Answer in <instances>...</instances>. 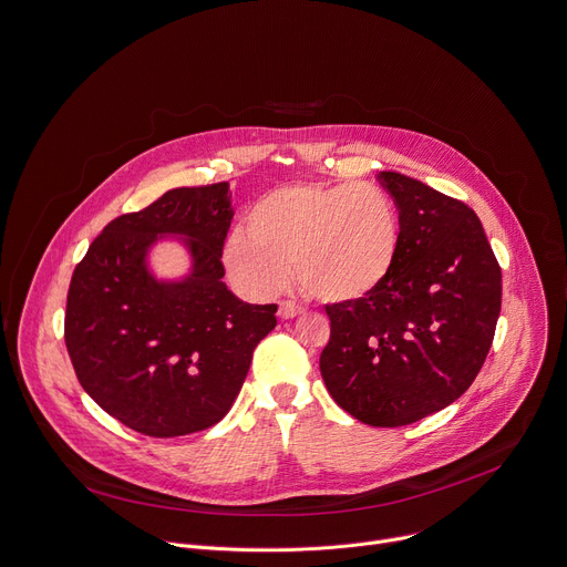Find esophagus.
<instances>
[{"label": "esophagus", "instance_id": "1", "mask_svg": "<svg viewBox=\"0 0 567 567\" xmlns=\"http://www.w3.org/2000/svg\"><path fill=\"white\" fill-rule=\"evenodd\" d=\"M297 316H301V306H295L292 301H281L279 303V318L281 320H295Z\"/></svg>", "mask_w": 567, "mask_h": 567}]
</instances>
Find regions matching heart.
Returning <instances> with one entry per match:
<instances>
[{"label": "heart", "mask_w": 567, "mask_h": 567, "mask_svg": "<svg viewBox=\"0 0 567 567\" xmlns=\"http://www.w3.org/2000/svg\"><path fill=\"white\" fill-rule=\"evenodd\" d=\"M401 249V216L385 188L369 182L290 184L249 207L245 231L223 245L231 281L270 297L288 279L318 301L351 303L379 290Z\"/></svg>", "instance_id": "obj_1"}]
</instances>
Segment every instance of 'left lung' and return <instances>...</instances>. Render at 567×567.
<instances>
[{"label":"left lung","instance_id":"1","mask_svg":"<svg viewBox=\"0 0 567 567\" xmlns=\"http://www.w3.org/2000/svg\"><path fill=\"white\" fill-rule=\"evenodd\" d=\"M379 179L399 207V259L369 297L327 306L320 371L351 416L399 427L471 388L493 342L502 275L471 207L403 173Z\"/></svg>","mask_w":567,"mask_h":567}]
</instances>
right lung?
Masks as SVG:
<instances>
[{"mask_svg": "<svg viewBox=\"0 0 567 567\" xmlns=\"http://www.w3.org/2000/svg\"><path fill=\"white\" fill-rule=\"evenodd\" d=\"M234 218L229 184L171 188L114 218L76 266L65 342L83 390L148 436L216 425L236 401L251 353L277 327L275 303H247L223 281ZM175 237L189 270L157 278L150 251Z\"/></svg>", "mask_w": 567, "mask_h": 567, "instance_id": "add662e5", "label": "right lung"}]
</instances>
